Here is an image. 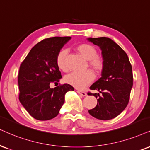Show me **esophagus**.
Wrapping results in <instances>:
<instances>
[{
    "label": "esophagus",
    "mask_w": 150,
    "mask_h": 150,
    "mask_svg": "<svg viewBox=\"0 0 150 150\" xmlns=\"http://www.w3.org/2000/svg\"><path fill=\"white\" fill-rule=\"evenodd\" d=\"M77 92L79 94H80L81 96H86V95H87V93L85 91H80V90H77Z\"/></svg>",
    "instance_id": "34e87169"
}]
</instances>
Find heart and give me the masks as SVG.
Instances as JSON below:
<instances>
[{
  "label": "heart",
  "instance_id": "obj_1",
  "mask_svg": "<svg viewBox=\"0 0 150 150\" xmlns=\"http://www.w3.org/2000/svg\"><path fill=\"white\" fill-rule=\"evenodd\" d=\"M77 50L86 59L88 60V64L96 73H100L103 69V61L98 55L96 48L88 43H80L76 47ZM68 50L66 49H61L56 57V64L58 69L63 72L69 70L67 64ZM95 79V75L91 71L84 72H74L67 75L64 78L66 83L75 88L79 89L84 88L92 82Z\"/></svg>",
  "mask_w": 150,
  "mask_h": 150
}]
</instances>
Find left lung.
<instances>
[{
    "label": "left lung",
    "instance_id": "8db88e82",
    "mask_svg": "<svg viewBox=\"0 0 150 150\" xmlns=\"http://www.w3.org/2000/svg\"><path fill=\"white\" fill-rule=\"evenodd\" d=\"M87 39L100 47L103 59L102 77L90 87L99 93H89L98 98V103L88 113L99 120H111L128 105L133 86L132 65L126 52L112 39L105 37Z\"/></svg>",
    "mask_w": 150,
    "mask_h": 150
}]
</instances>
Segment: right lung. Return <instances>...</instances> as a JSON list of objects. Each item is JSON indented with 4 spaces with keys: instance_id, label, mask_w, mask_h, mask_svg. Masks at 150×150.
Masks as SVG:
<instances>
[{
    "instance_id": "right-lung-1",
    "label": "right lung",
    "mask_w": 150,
    "mask_h": 150,
    "mask_svg": "<svg viewBox=\"0 0 150 150\" xmlns=\"http://www.w3.org/2000/svg\"><path fill=\"white\" fill-rule=\"evenodd\" d=\"M71 37H54L37 43L21 64L18 76L19 101L34 118L48 120L59 113L65 94L74 91L71 85L57 84L62 78L56 57Z\"/></svg>"
}]
</instances>
